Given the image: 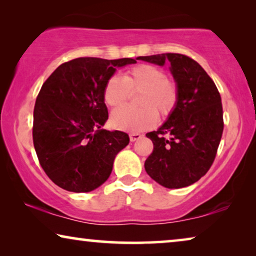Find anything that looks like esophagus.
Returning <instances> with one entry per match:
<instances>
[{
	"instance_id": "34e87169",
	"label": "esophagus",
	"mask_w": 256,
	"mask_h": 256,
	"mask_svg": "<svg viewBox=\"0 0 256 256\" xmlns=\"http://www.w3.org/2000/svg\"><path fill=\"white\" fill-rule=\"evenodd\" d=\"M141 136H141L140 133H131V134H130V140L136 141V140H139Z\"/></svg>"
}]
</instances>
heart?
Segmentation results:
<instances>
[{"mask_svg": "<svg viewBox=\"0 0 256 256\" xmlns=\"http://www.w3.org/2000/svg\"><path fill=\"white\" fill-rule=\"evenodd\" d=\"M131 92H140L139 109L120 106L112 114L114 126L128 132L152 128L158 122V114L168 117L176 108L179 88L174 79L168 77L162 68L154 64H139L125 72L124 77L112 76L106 80L104 98L110 106H117L128 98Z\"/></svg>", "mask_w": 256, "mask_h": 256, "instance_id": "1", "label": "heart"}]
</instances>
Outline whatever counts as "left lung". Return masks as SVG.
<instances>
[{"mask_svg": "<svg viewBox=\"0 0 256 256\" xmlns=\"http://www.w3.org/2000/svg\"><path fill=\"white\" fill-rule=\"evenodd\" d=\"M138 60L158 66L169 62L179 88L168 120L146 134L154 150L144 169L166 188H186L204 177L216 158L224 128L220 94L204 68L188 56L168 52Z\"/></svg>", "mask_w": 256, "mask_h": 256, "instance_id": "1", "label": "left lung"}]
</instances>
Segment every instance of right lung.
Segmentation results:
<instances>
[{"instance_id": "add662e5", "label": "right lung", "mask_w": 256, "mask_h": 256, "mask_svg": "<svg viewBox=\"0 0 256 256\" xmlns=\"http://www.w3.org/2000/svg\"><path fill=\"white\" fill-rule=\"evenodd\" d=\"M133 58L79 57L56 68L36 96L33 144L40 166L57 186L90 192L109 178L128 134L101 128L108 120L104 85Z\"/></svg>"}]
</instances>
